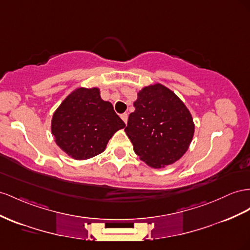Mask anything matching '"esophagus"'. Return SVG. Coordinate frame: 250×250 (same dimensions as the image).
<instances>
[{
	"mask_svg": "<svg viewBox=\"0 0 250 250\" xmlns=\"http://www.w3.org/2000/svg\"><path fill=\"white\" fill-rule=\"evenodd\" d=\"M121 118H122V120L124 121V123L126 124V123H127V121H128V114H127V113L121 114Z\"/></svg>",
	"mask_w": 250,
	"mask_h": 250,
	"instance_id": "obj_1",
	"label": "esophagus"
}]
</instances>
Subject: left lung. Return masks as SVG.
Segmentation results:
<instances>
[{
  "instance_id": "1",
  "label": "left lung",
  "mask_w": 250,
  "mask_h": 250,
  "mask_svg": "<svg viewBox=\"0 0 250 250\" xmlns=\"http://www.w3.org/2000/svg\"><path fill=\"white\" fill-rule=\"evenodd\" d=\"M125 132L139 158L152 168L173 164L189 147L194 123L181 99L160 83L138 92Z\"/></svg>"
}]
</instances>
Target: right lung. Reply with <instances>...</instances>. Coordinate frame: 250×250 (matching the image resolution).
<instances>
[{"label":"right lung","mask_w":250,"mask_h":250,"mask_svg":"<svg viewBox=\"0 0 250 250\" xmlns=\"http://www.w3.org/2000/svg\"><path fill=\"white\" fill-rule=\"evenodd\" d=\"M124 127L112 104L101 98L98 87L73 90L51 120L57 145L75 160H87L103 152L113 134Z\"/></svg>","instance_id":"add662e5"}]
</instances>
